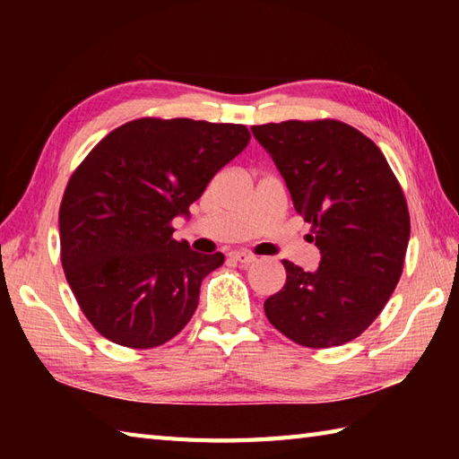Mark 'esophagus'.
Listing matches in <instances>:
<instances>
[{
  "mask_svg": "<svg viewBox=\"0 0 459 459\" xmlns=\"http://www.w3.org/2000/svg\"><path fill=\"white\" fill-rule=\"evenodd\" d=\"M230 256L237 262H240V264H250V262L256 260V256L250 255V252H247V250H235V252H230Z\"/></svg>",
  "mask_w": 459,
  "mask_h": 459,
  "instance_id": "esophagus-1",
  "label": "esophagus"
}]
</instances>
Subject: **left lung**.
<instances>
[{
  "instance_id": "1",
  "label": "left lung",
  "mask_w": 459,
  "mask_h": 459,
  "mask_svg": "<svg viewBox=\"0 0 459 459\" xmlns=\"http://www.w3.org/2000/svg\"><path fill=\"white\" fill-rule=\"evenodd\" d=\"M311 224L321 262L290 260L286 284L264 301L266 317L298 345L325 349L373 324L401 280L411 214L401 183L373 140L339 120L252 126Z\"/></svg>"
}]
</instances>
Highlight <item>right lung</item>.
<instances>
[{
	"label": "right lung",
	"mask_w": 459,
	"mask_h": 459,
	"mask_svg": "<svg viewBox=\"0 0 459 459\" xmlns=\"http://www.w3.org/2000/svg\"><path fill=\"white\" fill-rule=\"evenodd\" d=\"M242 124L140 118L96 143L58 209L61 262L92 327L112 343L152 349L189 324L203 278L224 255L173 238L221 168L247 148Z\"/></svg>",
	"instance_id": "add662e5"
}]
</instances>
